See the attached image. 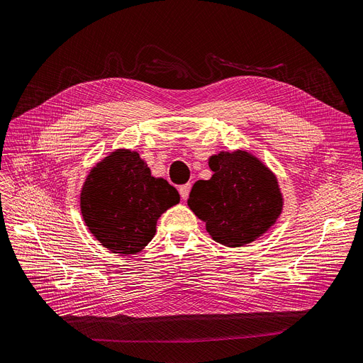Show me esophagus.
Returning a JSON list of instances; mask_svg holds the SVG:
<instances>
[{
	"mask_svg": "<svg viewBox=\"0 0 363 363\" xmlns=\"http://www.w3.org/2000/svg\"><path fill=\"white\" fill-rule=\"evenodd\" d=\"M189 191H191V183L183 184V186L179 187V192H180L182 199H186V198H187V195H189Z\"/></svg>",
	"mask_w": 363,
	"mask_h": 363,
	"instance_id": "esophagus-1",
	"label": "esophagus"
}]
</instances>
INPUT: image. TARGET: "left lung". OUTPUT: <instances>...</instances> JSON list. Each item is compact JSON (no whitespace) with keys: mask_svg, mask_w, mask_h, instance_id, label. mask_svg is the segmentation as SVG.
<instances>
[{"mask_svg":"<svg viewBox=\"0 0 363 363\" xmlns=\"http://www.w3.org/2000/svg\"><path fill=\"white\" fill-rule=\"evenodd\" d=\"M210 180H198L187 206L226 247L253 242L277 222L283 195L275 174L245 150L210 157Z\"/></svg>","mask_w":363,"mask_h":363,"instance_id":"1","label":"left lung"}]
</instances>
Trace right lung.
I'll return each mask as SVG.
<instances>
[{
    "label": "right lung",
    "instance_id": "1",
    "mask_svg": "<svg viewBox=\"0 0 363 363\" xmlns=\"http://www.w3.org/2000/svg\"><path fill=\"white\" fill-rule=\"evenodd\" d=\"M179 201L176 187L153 177L138 152L118 149L86 177L80 210L91 234L110 252L126 256L146 247L159 217Z\"/></svg>",
    "mask_w": 363,
    "mask_h": 363
}]
</instances>
